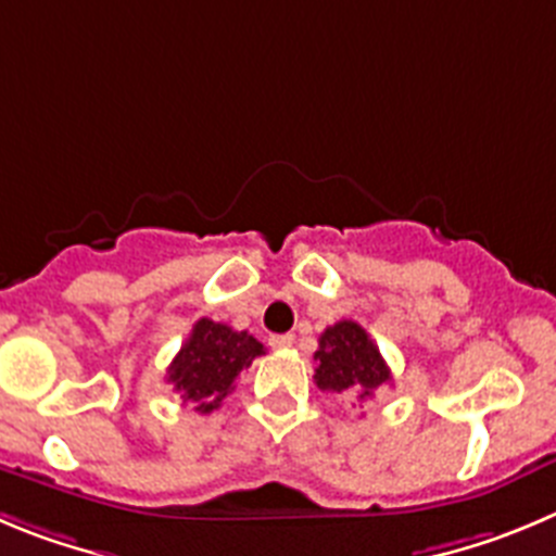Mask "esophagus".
Masks as SVG:
<instances>
[{"label":"esophagus","instance_id":"1","mask_svg":"<svg viewBox=\"0 0 556 556\" xmlns=\"http://www.w3.org/2000/svg\"><path fill=\"white\" fill-rule=\"evenodd\" d=\"M293 340H296V338H293V334H271V346L274 349H290V346H293Z\"/></svg>","mask_w":556,"mask_h":556}]
</instances>
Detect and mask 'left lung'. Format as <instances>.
<instances>
[{
  "mask_svg": "<svg viewBox=\"0 0 556 556\" xmlns=\"http://www.w3.org/2000/svg\"><path fill=\"white\" fill-rule=\"evenodd\" d=\"M315 384L324 393H346L357 402L374 396V390L390 384V368L371 334L357 321H338L318 338Z\"/></svg>",
  "mask_w": 556,
  "mask_h": 556,
  "instance_id": "1",
  "label": "left lung"
}]
</instances>
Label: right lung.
I'll list each match as a JSON object with an SVG mask.
<instances>
[{"label": "right lung", "instance_id": "right-lung-1", "mask_svg": "<svg viewBox=\"0 0 556 556\" xmlns=\"http://www.w3.org/2000/svg\"><path fill=\"white\" fill-rule=\"evenodd\" d=\"M260 354H266V349L249 332L199 318L168 365L166 382L174 384L185 402L197 404V413H213L235 390L238 374Z\"/></svg>", "mask_w": 556, "mask_h": 556}]
</instances>
